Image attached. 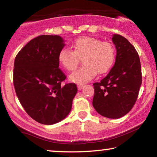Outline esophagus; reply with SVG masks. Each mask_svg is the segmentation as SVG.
Here are the masks:
<instances>
[{
    "mask_svg": "<svg viewBox=\"0 0 157 157\" xmlns=\"http://www.w3.org/2000/svg\"><path fill=\"white\" fill-rule=\"evenodd\" d=\"M83 84H82V83H78V84H77V87H78V90H81V89H82Z\"/></svg>",
    "mask_w": 157,
    "mask_h": 157,
    "instance_id": "obj_1",
    "label": "esophagus"
}]
</instances>
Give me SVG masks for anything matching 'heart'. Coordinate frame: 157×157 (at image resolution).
I'll return each instance as SVG.
<instances>
[{
  "label": "heart",
  "instance_id": "b5f03b06",
  "mask_svg": "<svg viewBox=\"0 0 157 157\" xmlns=\"http://www.w3.org/2000/svg\"><path fill=\"white\" fill-rule=\"evenodd\" d=\"M72 50L63 48L59 51L58 61L68 71L77 68L82 59L83 66L71 75L73 82L86 83L98 73L104 74L112 67L116 60V50L112 44L101 41L91 36H81L72 43Z\"/></svg>",
  "mask_w": 157,
  "mask_h": 157
}]
</instances>
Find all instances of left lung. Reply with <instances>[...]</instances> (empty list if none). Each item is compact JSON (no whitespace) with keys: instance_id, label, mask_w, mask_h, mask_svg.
<instances>
[{"instance_id":"8db88e82","label":"left lung","mask_w":157,"mask_h":157,"mask_svg":"<svg viewBox=\"0 0 157 157\" xmlns=\"http://www.w3.org/2000/svg\"><path fill=\"white\" fill-rule=\"evenodd\" d=\"M117 48L115 64L99 83H94L92 104L103 117L119 119L132 110L138 98L142 76L140 59L132 44L122 36L114 34Z\"/></svg>"}]
</instances>
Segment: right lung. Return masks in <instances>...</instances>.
<instances>
[{"label": "right lung", "instance_id": "obj_1", "mask_svg": "<svg viewBox=\"0 0 157 157\" xmlns=\"http://www.w3.org/2000/svg\"><path fill=\"white\" fill-rule=\"evenodd\" d=\"M65 46L59 36L42 35L28 43L16 56L13 85L21 104L38 123L51 125L67 117L77 93L74 83L62 85L66 76L58 55Z\"/></svg>", "mask_w": 157, "mask_h": 157}]
</instances>
